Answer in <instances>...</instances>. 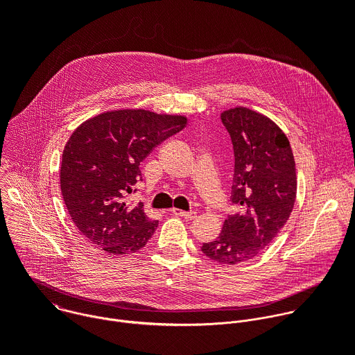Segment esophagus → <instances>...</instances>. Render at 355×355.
I'll use <instances>...</instances> for the list:
<instances>
[{"instance_id": "34e87169", "label": "esophagus", "mask_w": 355, "mask_h": 355, "mask_svg": "<svg viewBox=\"0 0 355 355\" xmlns=\"http://www.w3.org/2000/svg\"><path fill=\"white\" fill-rule=\"evenodd\" d=\"M173 214L174 215H177V216H180V218H184V219H188V220H192V219H195V216H196V212H185V211H180V209H173Z\"/></svg>"}]
</instances>
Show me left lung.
Returning a JSON list of instances; mask_svg holds the SVG:
<instances>
[{"instance_id": "obj_1", "label": "left lung", "mask_w": 355, "mask_h": 355, "mask_svg": "<svg viewBox=\"0 0 355 355\" xmlns=\"http://www.w3.org/2000/svg\"><path fill=\"white\" fill-rule=\"evenodd\" d=\"M234 150L232 202L218 239L202 252L226 266L257 257L286 223L296 198V170L288 137L266 115L244 107L220 114Z\"/></svg>"}]
</instances>
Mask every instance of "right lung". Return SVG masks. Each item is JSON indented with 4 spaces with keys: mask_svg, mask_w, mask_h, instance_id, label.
<instances>
[{
    "mask_svg": "<svg viewBox=\"0 0 355 355\" xmlns=\"http://www.w3.org/2000/svg\"><path fill=\"white\" fill-rule=\"evenodd\" d=\"M182 115L146 110H116L81 123L64 146L60 188L80 233L108 254L123 256L143 248L159 222L143 204H126L141 180L140 163L157 144L182 130Z\"/></svg>",
    "mask_w": 355,
    "mask_h": 355,
    "instance_id": "right-lung-1",
    "label": "right lung"
}]
</instances>
